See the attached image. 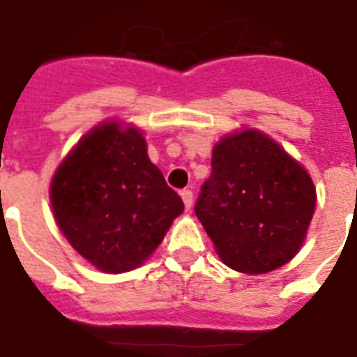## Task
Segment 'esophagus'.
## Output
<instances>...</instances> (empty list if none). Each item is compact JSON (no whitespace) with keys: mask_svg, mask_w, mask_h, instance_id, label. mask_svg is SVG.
Segmentation results:
<instances>
[{"mask_svg":"<svg viewBox=\"0 0 357 357\" xmlns=\"http://www.w3.org/2000/svg\"><path fill=\"white\" fill-rule=\"evenodd\" d=\"M181 195H182V201H184V206H186V210L192 208V204H193V192H192V190H182Z\"/></svg>","mask_w":357,"mask_h":357,"instance_id":"obj_1","label":"esophagus"}]
</instances>
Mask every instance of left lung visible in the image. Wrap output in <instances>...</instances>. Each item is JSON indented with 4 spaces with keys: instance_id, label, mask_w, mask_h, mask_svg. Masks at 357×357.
<instances>
[{
    "instance_id": "obj_1",
    "label": "left lung",
    "mask_w": 357,
    "mask_h": 357,
    "mask_svg": "<svg viewBox=\"0 0 357 357\" xmlns=\"http://www.w3.org/2000/svg\"><path fill=\"white\" fill-rule=\"evenodd\" d=\"M314 203L307 171L268 135L244 130L212 151L195 216L227 266L266 273L296 255Z\"/></svg>"
}]
</instances>
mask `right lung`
Instances as JSON below:
<instances>
[{"instance_id":"obj_1","label":"right lung","mask_w":357,"mask_h":357,"mask_svg":"<svg viewBox=\"0 0 357 357\" xmlns=\"http://www.w3.org/2000/svg\"><path fill=\"white\" fill-rule=\"evenodd\" d=\"M55 222L79 255L98 270H134L164 240L184 210L149 160L139 130L106 123L79 141L52 181Z\"/></svg>"}]
</instances>
